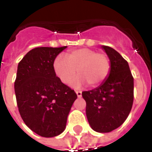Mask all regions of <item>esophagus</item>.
Wrapping results in <instances>:
<instances>
[{"label":"esophagus","instance_id":"1","mask_svg":"<svg viewBox=\"0 0 152 152\" xmlns=\"http://www.w3.org/2000/svg\"><path fill=\"white\" fill-rule=\"evenodd\" d=\"M76 95L78 98H81L82 97V92L81 91H76Z\"/></svg>","mask_w":152,"mask_h":152}]
</instances>
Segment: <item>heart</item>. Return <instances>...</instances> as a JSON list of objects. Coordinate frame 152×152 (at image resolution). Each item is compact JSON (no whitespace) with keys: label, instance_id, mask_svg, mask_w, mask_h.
Returning <instances> with one entry per match:
<instances>
[{"label":"heart","instance_id":"1","mask_svg":"<svg viewBox=\"0 0 152 152\" xmlns=\"http://www.w3.org/2000/svg\"><path fill=\"white\" fill-rule=\"evenodd\" d=\"M53 72L63 83L68 84L76 73L72 86L79 88L86 83L96 86L104 81L111 69L110 59L107 54L97 53L95 50L84 48L70 51L67 58L59 54L53 63Z\"/></svg>","mask_w":152,"mask_h":152}]
</instances>
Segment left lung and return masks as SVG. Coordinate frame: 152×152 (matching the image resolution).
Returning a JSON list of instances; mask_svg holds the SVG:
<instances>
[{
    "mask_svg": "<svg viewBox=\"0 0 152 152\" xmlns=\"http://www.w3.org/2000/svg\"><path fill=\"white\" fill-rule=\"evenodd\" d=\"M111 69L104 81L95 89L82 92L86 116L90 127L99 133H109L120 127L134 102V78L127 61L111 47L102 45Z\"/></svg>",
    "mask_w": 152,
    "mask_h": 152,
    "instance_id": "1",
    "label": "left lung"
}]
</instances>
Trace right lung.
<instances>
[{
    "mask_svg": "<svg viewBox=\"0 0 152 152\" xmlns=\"http://www.w3.org/2000/svg\"><path fill=\"white\" fill-rule=\"evenodd\" d=\"M66 48H35L18 65L15 90L18 111L26 125L41 137L63 133L77 99L53 72V60Z\"/></svg>",
    "mask_w": 152,
    "mask_h": 152,
    "instance_id": "1",
    "label": "right lung"
}]
</instances>
